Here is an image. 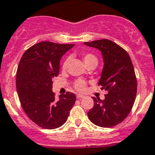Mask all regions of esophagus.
<instances>
[{"instance_id": "obj_1", "label": "esophagus", "mask_w": 155, "mask_h": 155, "mask_svg": "<svg viewBox=\"0 0 155 155\" xmlns=\"http://www.w3.org/2000/svg\"><path fill=\"white\" fill-rule=\"evenodd\" d=\"M76 98H77V99H81V98H84V96H83V95L78 94L76 95Z\"/></svg>"}]
</instances>
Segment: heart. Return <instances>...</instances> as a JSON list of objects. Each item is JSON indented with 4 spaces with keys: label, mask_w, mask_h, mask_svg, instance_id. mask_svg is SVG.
<instances>
[{
    "label": "heart",
    "mask_w": 155,
    "mask_h": 155,
    "mask_svg": "<svg viewBox=\"0 0 155 155\" xmlns=\"http://www.w3.org/2000/svg\"><path fill=\"white\" fill-rule=\"evenodd\" d=\"M82 57L83 60H84V63L86 65L90 63H92V62L97 63V56L94 55L93 54L85 52V53H83ZM68 63H69V58H65L64 61H63V66H62L63 69H65V68L68 67ZM73 87H74V88H75V90H77L79 92H84V91L86 89V82L83 80H75V82H74V84H73Z\"/></svg>",
    "instance_id": "heart-1"
}]
</instances>
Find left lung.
Masks as SVG:
<instances>
[{"label": "left lung", "mask_w": 155, "mask_h": 155, "mask_svg": "<svg viewBox=\"0 0 155 155\" xmlns=\"http://www.w3.org/2000/svg\"><path fill=\"white\" fill-rule=\"evenodd\" d=\"M84 44L101 51L104 66L98 85L108 91L103 101L92 97L94 106L87 117L98 126L113 127L127 117L135 101L137 84L132 61L125 49L111 40H97Z\"/></svg>", "instance_id": "obj_1"}]
</instances>
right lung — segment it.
I'll use <instances>...</instances> for the list:
<instances>
[{
    "mask_svg": "<svg viewBox=\"0 0 155 155\" xmlns=\"http://www.w3.org/2000/svg\"><path fill=\"white\" fill-rule=\"evenodd\" d=\"M74 45L38 42L25 51L18 64L16 87L21 107L28 117L43 129L63 125L76 100L74 93L68 92L56 101L52 92L59 61Z\"/></svg>",
    "mask_w": 155,
    "mask_h": 155,
    "instance_id": "right-lung-1",
    "label": "right lung"
}]
</instances>
